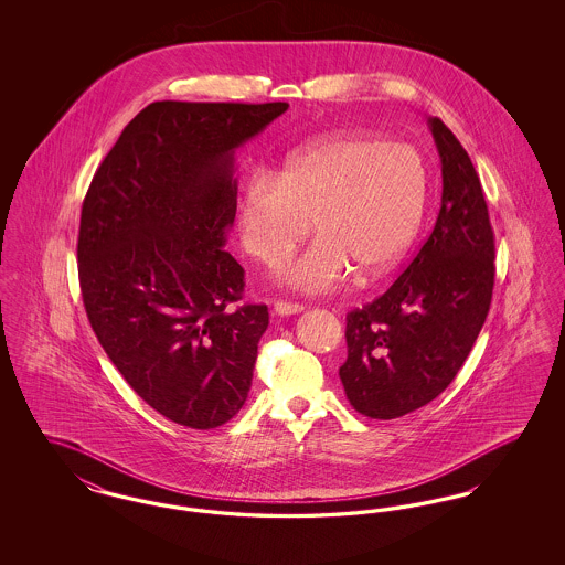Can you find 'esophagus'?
<instances>
[{
	"instance_id": "esophagus-1",
	"label": "esophagus",
	"mask_w": 565,
	"mask_h": 565,
	"mask_svg": "<svg viewBox=\"0 0 565 565\" xmlns=\"http://www.w3.org/2000/svg\"><path fill=\"white\" fill-rule=\"evenodd\" d=\"M273 309H275V313H277V316H295V313H300L305 307H302V305H298V302L277 300Z\"/></svg>"
}]
</instances>
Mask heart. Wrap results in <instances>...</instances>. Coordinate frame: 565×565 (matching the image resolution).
Listing matches in <instances>:
<instances>
[{
  "label": "heart",
  "mask_w": 565,
  "mask_h": 565,
  "mask_svg": "<svg viewBox=\"0 0 565 565\" xmlns=\"http://www.w3.org/2000/svg\"><path fill=\"white\" fill-rule=\"evenodd\" d=\"M426 167L403 141L328 135L290 152L281 167L243 184L237 214L243 247L269 267L286 263L311 228L318 235L284 270L296 290L318 295L358 273L394 269L424 220Z\"/></svg>",
  "instance_id": "1"
}]
</instances>
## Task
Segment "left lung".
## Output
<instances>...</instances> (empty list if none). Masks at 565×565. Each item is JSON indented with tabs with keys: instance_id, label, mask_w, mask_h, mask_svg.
<instances>
[{
	"instance_id": "left-lung-1",
	"label": "left lung",
	"mask_w": 565,
	"mask_h": 565,
	"mask_svg": "<svg viewBox=\"0 0 565 565\" xmlns=\"http://www.w3.org/2000/svg\"><path fill=\"white\" fill-rule=\"evenodd\" d=\"M443 199L430 237L387 292L348 313L339 369L351 406L396 419L431 403L463 366L489 313L495 239L481 180L440 118H430Z\"/></svg>"
}]
</instances>
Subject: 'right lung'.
I'll use <instances>...</instances> for the list:
<instances>
[{
	"instance_id": "obj_1",
	"label": "right lung",
	"mask_w": 565,
	"mask_h": 565,
	"mask_svg": "<svg viewBox=\"0 0 565 565\" xmlns=\"http://www.w3.org/2000/svg\"><path fill=\"white\" fill-rule=\"evenodd\" d=\"M288 104L154 102L99 164L82 203L78 277L102 348L141 401L212 430L252 387L267 305H243L224 252L237 212L235 150Z\"/></svg>"
}]
</instances>
